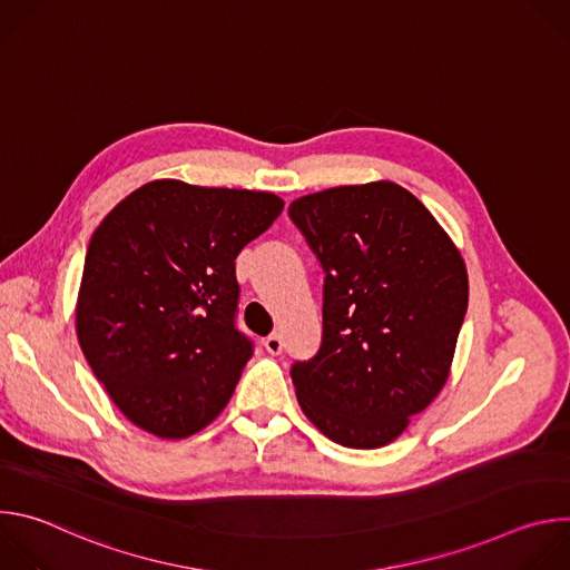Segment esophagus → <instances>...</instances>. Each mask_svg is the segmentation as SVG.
I'll list each match as a JSON object with an SVG mask.
<instances>
[{
    "mask_svg": "<svg viewBox=\"0 0 570 570\" xmlns=\"http://www.w3.org/2000/svg\"><path fill=\"white\" fill-rule=\"evenodd\" d=\"M264 347H266L268 354L277 356V354H282V350H284V341H282V336L273 334V336H268V338L264 341Z\"/></svg>",
    "mask_w": 570,
    "mask_h": 570,
    "instance_id": "34e87169",
    "label": "esophagus"
}]
</instances>
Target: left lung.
Returning a JSON list of instances; mask_svg holds the SVG:
<instances>
[{"mask_svg":"<svg viewBox=\"0 0 570 570\" xmlns=\"http://www.w3.org/2000/svg\"><path fill=\"white\" fill-rule=\"evenodd\" d=\"M288 216L324 271L320 350L291 367L299 409L343 446H385L449 379L469 302L464 262L394 183L308 194Z\"/></svg>","mask_w":570,"mask_h":570,"instance_id":"left-lung-1","label":"left lung"}]
</instances>
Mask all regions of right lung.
<instances>
[{"mask_svg":"<svg viewBox=\"0 0 570 570\" xmlns=\"http://www.w3.org/2000/svg\"><path fill=\"white\" fill-rule=\"evenodd\" d=\"M282 209L268 191L153 180L95 229L76 336L135 426L180 440L220 415L253 356L234 259Z\"/></svg>","mask_w":570,"mask_h":570,"instance_id":"right-lung-1","label":"right lung"}]
</instances>
